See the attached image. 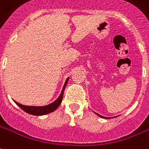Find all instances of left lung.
I'll return each mask as SVG.
<instances>
[{
	"label": "left lung",
	"mask_w": 149,
	"mask_h": 149,
	"mask_svg": "<svg viewBox=\"0 0 149 149\" xmlns=\"http://www.w3.org/2000/svg\"><path fill=\"white\" fill-rule=\"evenodd\" d=\"M98 115H99V116H100V117H102V118H104V117H102V116H101V115H100V114H98Z\"/></svg>",
	"instance_id": "left-lung-1"
}]
</instances>
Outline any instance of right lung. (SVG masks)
Segmentation results:
<instances>
[{
  "instance_id": "1",
  "label": "right lung",
  "mask_w": 149,
  "mask_h": 149,
  "mask_svg": "<svg viewBox=\"0 0 149 149\" xmlns=\"http://www.w3.org/2000/svg\"><path fill=\"white\" fill-rule=\"evenodd\" d=\"M68 80L69 78L66 80L65 83L64 84L63 88H62V91H61V93L60 96L58 97L57 100H55L54 102L50 103L49 105L44 106V107H31V106H24L22 105L20 103H19L17 102H15L17 104V105L22 109L24 110L25 112H27V114H32V115H43V114H49V113H51L53 111H54L56 109L58 108L59 105L61 103V101H62V98H63V94L64 91H65V88L66 84H67V82H68Z\"/></svg>"
}]
</instances>
